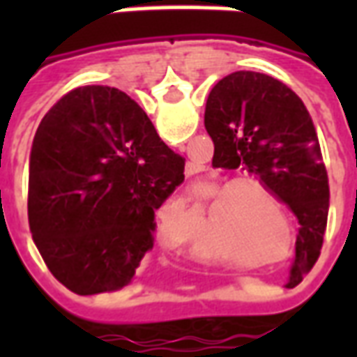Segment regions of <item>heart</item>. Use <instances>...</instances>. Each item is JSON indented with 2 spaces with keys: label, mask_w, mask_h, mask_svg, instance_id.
<instances>
[{
  "label": "heart",
  "mask_w": 357,
  "mask_h": 357,
  "mask_svg": "<svg viewBox=\"0 0 357 357\" xmlns=\"http://www.w3.org/2000/svg\"><path fill=\"white\" fill-rule=\"evenodd\" d=\"M197 197H208L202 204V212L227 231L233 243L250 252H264L277 235V216H283V208L269 189L250 179L210 178L195 187ZM179 212H189L187 202H179ZM199 260H231V255L212 248H193Z\"/></svg>",
  "instance_id": "1"
}]
</instances>
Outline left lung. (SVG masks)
I'll return each instance as SVG.
<instances>
[{
  "label": "left lung",
  "mask_w": 357,
  "mask_h": 357,
  "mask_svg": "<svg viewBox=\"0 0 357 357\" xmlns=\"http://www.w3.org/2000/svg\"><path fill=\"white\" fill-rule=\"evenodd\" d=\"M204 126L214 141L212 166H245L296 214L291 283H300L319 258L329 214V178L304 102L271 76L239 70L212 88Z\"/></svg>",
  "instance_id": "left-lung-1"
}]
</instances>
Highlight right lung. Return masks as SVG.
I'll return each mask as SVG.
<instances>
[{"mask_svg": "<svg viewBox=\"0 0 357 357\" xmlns=\"http://www.w3.org/2000/svg\"><path fill=\"white\" fill-rule=\"evenodd\" d=\"M183 170L124 91L84 86L59 99L38 126L28 176L30 233L53 277L80 296L130 283Z\"/></svg>", "mask_w": 357, "mask_h": 357, "instance_id": "right-lung-1", "label": "right lung"}]
</instances>
